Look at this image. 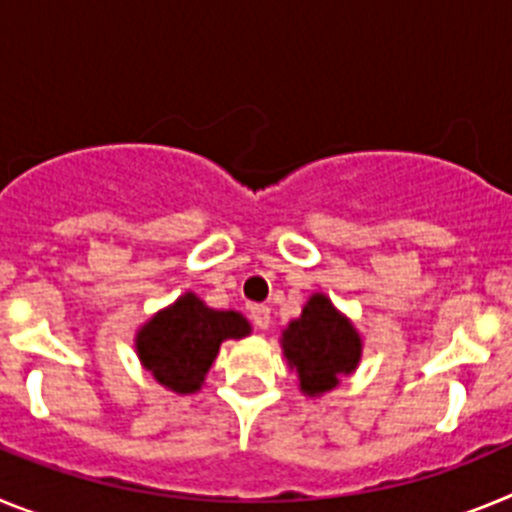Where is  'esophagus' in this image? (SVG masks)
<instances>
[{
	"mask_svg": "<svg viewBox=\"0 0 512 512\" xmlns=\"http://www.w3.org/2000/svg\"><path fill=\"white\" fill-rule=\"evenodd\" d=\"M251 320H253V325H256V328L266 330V328H269V323H271V310L266 305H253L251 307Z\"/></svg>",
	"mask_w": 512,
	"mask_h": 512,
	"instance_id": "34e87169",
	"label": "esophagus"
}]
</instances>
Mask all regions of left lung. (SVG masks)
I'll list each match as a JSON object with an SVG mask.
<instances>
[{
  "label": "left lung",
  "instance_id": "8db88e82",
  "mask_svg": "<svg viewBox=\"0 0 512 512\" xmlns=\"http://www.w3.org/2000/svg\"><path fill=\"white\" fill-rule=\"evenodd\" d=\"M282 351L289 369L300 377V392L320 397L336 390L343 377L356 372L364 338L328 295L312 292L302 315L282 330Z\"/></svg>",
  "mask_w": 512,
  "mask_h": 512
}]
</instances>
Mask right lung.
Wrapping results in <instances>:
<instances>
[{
    "instance_id": "obj_1",
    "label": "right lung",
    "mask_w": 512,
    "mask_h": 512,
    "mask_svg": "<svg viewBox=\"0 0 512 512\" xmlns=\"http://www.w3.org/2000/svg\"><path fill=\"white\" fill-rule=\"evenodd\" d=\"M246 336H251V323L241 312L215 310L194 292H184L140 325L135 354L161 387L176 395H192L202 390L220 343Z\"/></svg>"
}]
</instances>
